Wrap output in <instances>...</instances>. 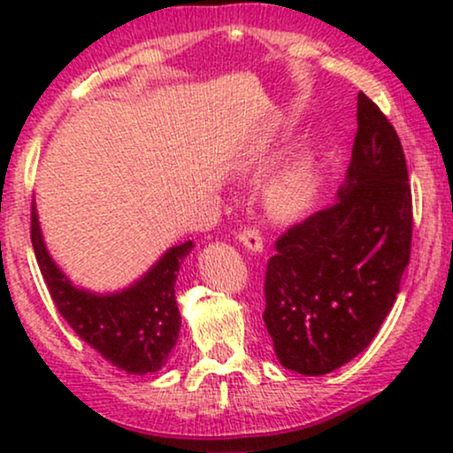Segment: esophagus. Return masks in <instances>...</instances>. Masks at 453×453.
<instances>
[{"mask_svg":"<svg viewBox=\"0 0 453 453\" xmlns=\"http://www.w3.org/2000/svg\"><path fill=\"white\" fill-rule=\"evenodd\" d=\"M238 241H241L249 251H256V253L264 251V238L256 227H244V230L238 234Z\"/></svg>","mask_w":453,"mask_h":453,"instance_id":"1","label":"esophagus"}]
</instances>
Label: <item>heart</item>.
Returning <instances> with one entry per match:
<instances>
[{"label":"heart","instance_id":"obj_1","mask_svg":"<svg viewBox=\"0 0 453 453\" xmlns=\"http://www.w3.org/2000/svg\"><path fill=\"white\" fill-rule=\"evenodd\" d=\"M317 189V176L313 164L306 159L292 161L283 165L273 176H268L262 187L264 209L270 217L289 221L300 217L311 206Z\"/></svg>","mask_w":453,"mask_h":453}]
</instances>
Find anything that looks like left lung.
I'll return each instance as SVG.
<instances>
[{
  "label": "left lung",
  "mask_w": 453,
  "mask_h": 453,
  "mask_svg": "<svg viewBox=\"0 0 453 453\" xmlns=\"http://www.w3.org/2000/svg\"><path fill=\"white\" fill-rule=\"evenodd\" d=\"M411 236L413 200L403 144L360 91L339 197L288 227L268 259L264 321L279 362L317 377L366 349L396 303Z\"/></svg>",
  "instance_id": "left-lung-1"
}]
</instances>
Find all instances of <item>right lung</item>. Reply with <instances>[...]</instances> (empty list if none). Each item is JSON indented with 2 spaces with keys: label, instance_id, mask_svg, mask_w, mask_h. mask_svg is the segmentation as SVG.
I'll return each mask as SVG.
<instances>
[{
  "label": "right lung",
  "instance_id": "right-lung-1",
  "mask_svg": "<svg viewBox=\"0 0 453 453\" xmlns=\"http://www.w3.org/2000/svg\"><path fill=\"white\" fill-rule=\"evenodd\" d=\"M31 244L50 298L67 326L112 366L132 375L159 371L168 362L180 330L174 283L194 242L168 249L132 288L97 296L78 289L46 251L35 209H31Z\"/></svg>",
  "mask_w": 453,
  "mask_h": 453
}]
</instances>
